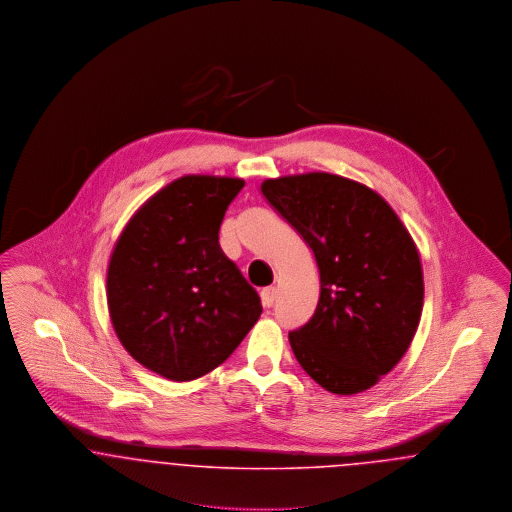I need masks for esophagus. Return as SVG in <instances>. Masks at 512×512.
I'll list each match as a JSON object with an SVG mask.
<instances>
[{
    "instance_id": "1",
    "label": "esophagus",
    "mask_w": 512,
    "mask_h": 512,
    "mask_svg": "<svg viewBox=\"0 0 512 512\" xmlns=\"http://www.w3.org/2000/svg\"><path fill=\"white\" fill-rule=\"evenodd\" d=\"M261 301H263V305H265V307H272V305H274V301H276V288H274V286L265 288V290L261 292Z\"/></svg>"
}]
</instances>
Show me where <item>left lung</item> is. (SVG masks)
I'll return each instance as SVG.
<instances>
[{"label":"left lung","instance_id":"8db88e82","mask_svg":"<svg viewBox=\"0 0 512 512\" xmlns=\"http://www.w3.org/2000/svg\"><path fill=\"white\" fill-rule=\"evenodd\" d=\"M261 192L313 249L320 272L317 311L290 332L297 363L336 395L376 386L407 353L422 315L413 236L382 195L340 174L268 178Z\"/></svg>","mask_w":512,"mask_h":512}]
</instances>
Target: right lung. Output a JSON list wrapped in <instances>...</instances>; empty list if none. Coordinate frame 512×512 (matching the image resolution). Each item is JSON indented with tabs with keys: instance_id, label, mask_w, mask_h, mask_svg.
Masks as SVG:
<instances>
[{
	"instance_id": "add662e5",
	"label": "right lung",
	"mask_w": 512,
	"mask_h": 512,
	"mask_svg": "<svg viewBox=\"0 0 512 512\" xmlns=\"http://www.w3.org/2000/svg\"><path fill=\"white\" fill-rule=\"evenodd\" d=\"M242 178L186 174L132 215L107 267V307L122 347L147 370L190 382L222 365L263 307L220 249Z\"/></svg>"
}]
</instances>
